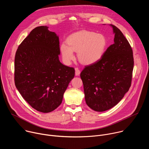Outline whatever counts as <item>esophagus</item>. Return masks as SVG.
Returning <instances> with one entry per match:
<instances>
[{"label": "esophagus", "mask_w": 149, "mask_h": 149, "mask_svg": "<svg viewBox=\"0 0 149 149\" xmlns=\"http://www.w3.org/2000/svg\"><path fill=\"white\" fill-rule=\"evenodd\" d=\"M75 75L76 76H79L80 73H81V71L78 68H75Z\"/></svg>", "instance_id": "1"}]
</instances>
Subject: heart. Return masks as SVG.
<instances>
[{
    "instance_id": "heart-1",
    "label": "heart",
    "mask_w": 149,
    "mask_h": 149,
    "mask_svg": "<svg viewBox=\"0 0 149 149\" xmlns=\"http://www.w3.org/2000/svg\"><path fill=\"white\" fill-rule=\"evenodd\" d=\"M67 44L60 45L63 60L65 64H69L74 58V52H77L81 63L89 65L101 59L107 46V40L101 34L83 30L70 36Z\"/></svg>"
}]
</instances>
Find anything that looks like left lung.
<instances>
[{
	"instance_id": "obj_1",
	"label": "left lung",
	"mask_w": 149,
	"mask_h": 149,
	"mask_svg": "<svg viewBox=\"0 0 149 149\" xmlns=\"http://www.w3.org/2000/svg\"><path fill=\"white\" fill-rule=\"evenodd\" d=\"M111 26L115 33L114 43L100 60L85 66L80 74L86 104L97 112L107 111L117 105L132 82V48L122 31L115 26Z\"/></svg>"
}]
</instances>
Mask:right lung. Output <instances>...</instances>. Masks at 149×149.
I'll return each mask as SVG.
<instances>
[{
    "label": "right lung",
    "instance_id": "1",
    "mask_svg": "<svg viewBox=\"0 0 149 149\" xmlns=\"http://www.w3.org/2000/svg\"><path fill=\"white\" fill-rule=\"evenodd\" d=\"M59 38L47 26L34 29L19 45L15 58V83L34 109L51 112L62 102L74 77L73 67L59 60Z\"/></svg>",
    "mask_w": 149,
    "mask_h": 149
}]
</instances>
